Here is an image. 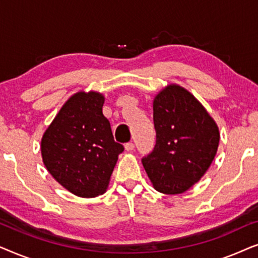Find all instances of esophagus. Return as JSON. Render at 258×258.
I'll return each mask as SVG.
<instances>
[{
	"label": "esophagus",
	"instance_id": "esophagus-1",
	"mask_svg": "<svg viewBox=\"0 0 258 258\" xmlns=\"http://www.w3.org/2000/svg\"><path fill=\"white\" fill-rule=\"evenodd\" d=\"M124 148H125L126 151H133L134 148H135V144H134L133 142H128V143L124 144Z\"/></svg>",
	"mask_w": 258,
	"mask_h": 258
}]
</instances>
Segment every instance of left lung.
Returning a JSON list of instances; mask_svg holds the SVG:
<instances>
[{
    "instance_id": "left-lung-1",
    "label": "left lung",
    "mask_w": 258,
    "mask_h": 258,
    "mask_svg": "<svg viewBox=\"0 0 258 258\" xmlns=\"http://www.w3.org/2000/svg\"><path fill=\"white\" fill-rule=\"evenodd\" d=\"M156 144L142 158L157 191L175 195L191 188L209 169L220 143L217 124L195 96L170 84L154 100Z\"/></svg>"
}]
</instances>
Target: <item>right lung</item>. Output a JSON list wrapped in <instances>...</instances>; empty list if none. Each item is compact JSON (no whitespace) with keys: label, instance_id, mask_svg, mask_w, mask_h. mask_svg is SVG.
Wrapping results in <instances>:
<instances>
[{"label":"right lung","instance_id":"right-lung-1","mask_svg":"<svg viewBox=\"0 0 258 258\" xmlns=\"http://www.w3.org/2000/svg\"><path fill=\"white\" fill-rule=\"evenodd\" d=\"M104 96L80 91L63 104L41 141L43 163L67 190L96 197L107 189L118 155L110 123L102 112Z\"/></svg>","mask_w":258,"mask_h":258}]
</instances>
